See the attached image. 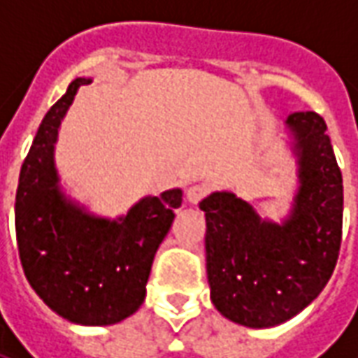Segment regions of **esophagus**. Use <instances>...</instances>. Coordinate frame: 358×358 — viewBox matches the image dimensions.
Instances as JSON below:
<instances>
[{"instance_id":"1","label":"esophagus","mask_w":358,"mask_h":358,"mask_svg":"<svg viewBox=\"0 0 358 358\" xmlns=\"http://www.w3.org/2000/svg\"><path fill=\"white\" fill-rule=\"evenodd\" d=\"M209 194V186H205V184H194V186L187 187L186 197L189 203H199L203 197H207Z\"/></svg>"}]
</instances>
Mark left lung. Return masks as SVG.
Instances as JSON below:
<instances>
[{"label":"left lung","instance_id":"left-lung-1","mask_svg":"<svg viewBox=\"0 0 358 358\" xmlns=\"http://www.w3.org/2000/svg\"><path fill=\"white\" fill-rule=\"evenodd\" d=\"M287 126L299 155V194L278 226L228 192L199 203L210 299L249 328L276 326L318 297L336 268L343 228V178L318 113H293Z\"/></svg>","mask_w":358,"mask_h":358}]
</instances>
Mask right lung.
<instances>
[{
	"mask_svg": "<svg viewBox=\"0 0 358 358\" xmlns=\"http://www.w3.org/2000/svg\"><path fill=\"white\" fill-rule=\"evenodd\" d=\"M84 84L90 80L71 82L38 128L20 169L15 230L20 264L40 299L71 322L107 326L136 313L145 299L153 257L182 205V192L145 197L115 222L90 217L63 199L53 143Z\"/></svg>",
	"mask_w": 358,
	"mask_h": 358,
	"instance_id": "add662e5",
	"label": "right lung"
}]
</instances>
